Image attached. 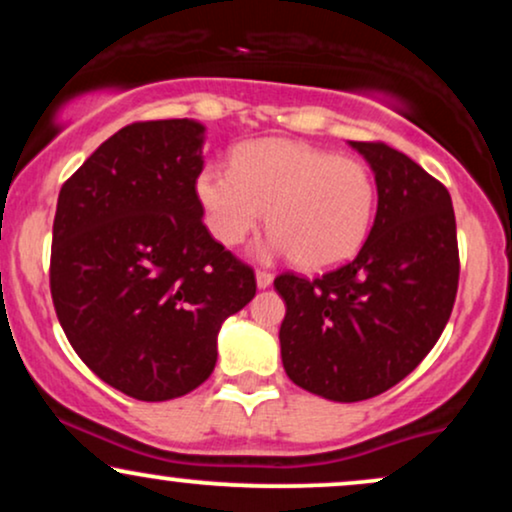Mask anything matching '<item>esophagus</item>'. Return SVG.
I'll return each instance as SVG.
<instances>
[{
  "label": "esophagus",
  "instance_id": "1",
  "mask_svg": "<svg viewBox=\"0 0 512 512\" xmlns=\"http://www.w3.org/2000/svg\"><path fill=\"white\" fill-rule=\"evenodd\" d=\"M255 279H257V286H260V289H267V286H272L274 274L267 272V269H257Z\"/></svg>",
  "mask_w": 512,
  "mask_h": 512
}]
</instances>
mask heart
I'll list each match as a JSON object with an SVG mask.
<instances>
[{
	"instance_id": "b5f03b06",
	"label": "heart",
	"mask_w": 512,
	"mask_h": 512,
	"mask_svg": "<svg viewBox=\"0 0 512 512\" xmlns=\"http://www.w3.org/2000/svg\"><path fill=\"white\" fill-rule=\"evenodd\" d=\"M195 190L219 243H243L267 209L272 250L291 252L305 269L351 260L366 243L378 207L368 163L291 139L238 146L231 168L209 163L199 170Z\"/></svg>"
}]
</instances>
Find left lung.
<instances>
[{
    "label": "left lung",
    "instance_id": "1",
    "mask_svg": "<svg viewBox=\"0 0 512 512\" xmlns=\"http://www.w3.org/2000/svg\"><path fill=\"white\" fill-rule=\"evenodd\" d=\"M378 182V211L351 262L274 279L286 301V375L334 402L390 390L424 361L448 325L460 281L450 192L385 142H351Z\"/></svg>",
    "mask_w": 512,
    "mask_h": 512
}]
</instances>
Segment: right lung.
I'll use <instances>...</instances> for the list:
<instances>
[{
	"label": "right lung",
	"instance_id": "add662e5",
	"mask_svg": "<svg viewBox=\"0 0 512 512\" xmlns=\"http://www.w3.org/2000/svg\"><path fill=\"white\" fill-rule=\"evenodd\" d=\"M204 127L132 122L62 185L50 293L69 344L103 383L142 402L192 392L216 366V334L257 291L255 272L211 238L197 199Z\"/></svg>",
	"mask_w": 512,
	"mask_h": 512
}]
</instances>
